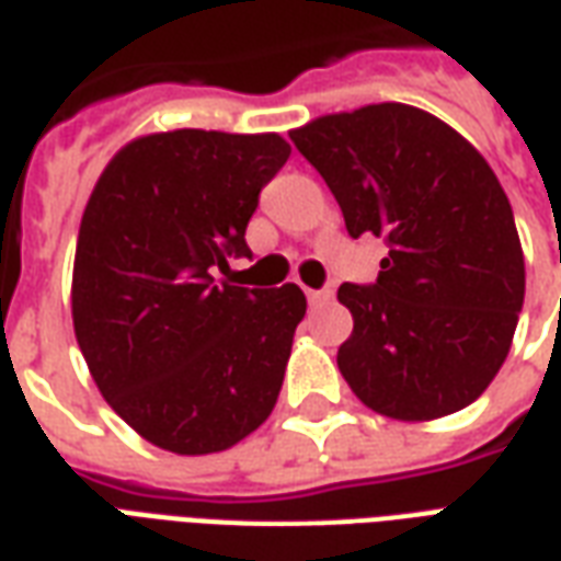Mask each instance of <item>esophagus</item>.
<instances>
[{"label":"esophagus","mask_w":561,"mask_h":561,"mask_svg":"<svg viewBox=\"0 0 561 561\" xmlns=\"http://www.w3.org/2000/svg\"><path fill=\"white\" fill-rule=\"evenodd\" d=\"M308 301L313 305V308H325V305L334 301V293H331V289H310Z\"/></svg>","instance_id":"1"}]
</instances>
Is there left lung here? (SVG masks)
Here are the masks:
<instances>
[{
	"instance_id": "obj_1",
	"label": "left lung",
	"mask_w": 561,
	"mask_h": 561,
	"mask_svg": "<svg viewBox=\"0 0 561 561\" xmlns=\"http://www.w3.org/2000/svg\"><path fill=\"white\" fill-rule=\"evenodd\" d=\"M346 232L388 244L376 284H343L353 334L337 367L355 398L431 421L484 394L526 293L514 211L469 140L410 104H370L289 130Z\"/></svg>"
}]
</instances>
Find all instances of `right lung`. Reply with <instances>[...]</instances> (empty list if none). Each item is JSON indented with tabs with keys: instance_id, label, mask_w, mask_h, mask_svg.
<instances>
[{
	"instance_id": "obj_1",
	"label": "right lung",
	"mask_w": 561,
	"mask_h": 561,
	"mask_svg": "<svg viewBox=\"0 0 561 561\" xmlns=\"http://www.w3.org/2000/svg\"><path fill=\"white\" fill-rule=\"evenodd\" d=\"M286 158L277 134H149L89 196L73 334L104 400L163 451H224L275 410L308 298L215 275L251 256L248 220Z\"/></svg>"
}]
</instances>
